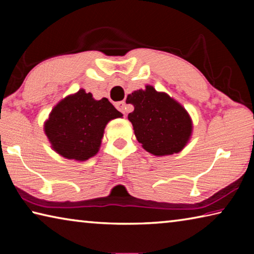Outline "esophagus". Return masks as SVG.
<instances>
[{
    "mask_svg": "<svg viewBox=\"0 0 254 254\" xmlns=\"http://www.w3.org/2000/svg\"><path fill=\"white\" fill-rule=\"evenodd\" d=\"M115 107H117V109H118L120 112H122L123 114H126V107H127L126 102H124V101L118 102L117 104H115Z\"/></svg>",
    "mask_w": 254,
    "mask_h": 254,
    "instance_id": "obj_1",
    "label": "esophagus"
}]
</instances>
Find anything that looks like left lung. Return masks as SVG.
<instances>
[{
    "label": "left lung",
    "instance_id": "1",
    "mask_svg": "<svg viewBox=\"0 0 254 254\" xmlns=\"http://www.w3.org/2000/svg\"><path fill=\"white\" fill-rule=\"evenodd\" d=\"M127 103L134 106L127 119L145 151L162 157L186 147L192 134V120L175 98L147 85L144 89L128 94Z\"/></svg>",
    "mask_w": 254,
    "mask_h": 254
}]
</instances>
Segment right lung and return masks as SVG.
<instances>
[{
	"label": "right lung",
	"mask_w": 254,
	"mask_h": 254,
	"mask_svg": "<svg viewBox=\"0 0 254 254\" xmlns=\"http://www.w3.org/2000/svg\"><path fill=\"white\" fill-rule=\"evenodd\" d=\"M123 114L107 98L97 101L80 88L54 106L44 130L54 151L76 161H86L100 150L106 124Z\"/></svg>",
	"instance_id": "1"
}]
</instances>
